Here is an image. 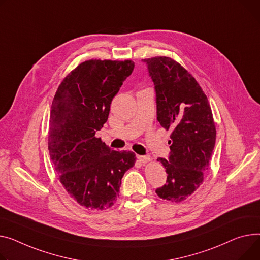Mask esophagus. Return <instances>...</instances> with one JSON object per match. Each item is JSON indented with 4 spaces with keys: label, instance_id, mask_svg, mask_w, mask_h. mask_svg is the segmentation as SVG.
Returning <instances> with one entry per match:
<instances>
[{
    "label": "esophagus",
    "instance_id": "esophagus-1",
    "mask_svg": "<svg viewBox=\"0 0 260 260\" xmlns=\"http://www.w3.org/2000/svg\"><path fill=\"white\" fill-rule=\"evenodd\" d=\"M137 159L139 160L141 163H143V164L144 163H148L151 160L149 155H139V154L137 155Z\"/></svg>",
    "mask_w": 260,
    "mask_h": 260
}]
</instances>
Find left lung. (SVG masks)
<instances>
[{
  "mask_svg": "<svg viewBox=\"0 0 260 260\" xmlns=\"http://www.w3.org/2000/svg\"><path fill=\"white\" fill-rule=\"evenodd\" d=\"M157 100V119L171 129L168 160L159 158L166 169V184L155 190L161 199L180 203L203 184L215 145L216 129L209 101L186 69L170 57L143 59Z\"/></svg>",
  "mask_w": 260,
  "mask_h": 260,
  "instance_id": "1",
  "label": "left lung"
}]
</instances>
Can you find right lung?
I'll use <instances>...</instances> for the list:
<instances>
[{
	"label": "right lung",
	"mask_w": 260,
	"mask_h": 260,
	"mask_svg": "<svg viewBox=\"0 0 260 260\" xmlns=\"http://www.w3.org/2000/svg\"><path fill=\"white\" fill-rule=\"evenodd\" d=\"M134 67L132 60L81 62L64 77L52 101L50 158L66 191L90 210L115 204L121 179L136 162L134 152L112 150L95 137Z\"/></svg>",
	"instance_id": "obj_1"
}]
</instances>
